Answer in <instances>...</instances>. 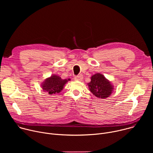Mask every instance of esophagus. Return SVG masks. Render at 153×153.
<instances>
[{"mask_svg": "<svg viewBox=\"0 0 153 153\" xmlns=\"http://www.w3.org/2000/svg\"><path fill=\"white\" fill-rule=\"evenodd\" d=\"M82 79H83V76H82V75H81V74L76 76L74 77V79H75L76 80H81Z\"/></svg>", "mask_w": 153, "mask_h": 153, "instance_id": "esophagus-1", "label": "esophagus"}]
</instances>
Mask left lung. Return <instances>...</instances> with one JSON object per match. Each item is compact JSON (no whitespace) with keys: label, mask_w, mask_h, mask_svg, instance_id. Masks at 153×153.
I'll use <instances>...</instances> for the list:
<instances>
[{"label":"left lung","mask_w":153,"mask_h":153,"mask_svg":"<svg viewBox=\"0 0 153 153\" xmlns=\"http://www.w3.org/2000/svg\"><path fill=\"white\" fill-rule=\"evenodd\" d=\"M91 80L88 83L90 90L97 97L105 99L111 94L113 90V86L104 76L97 73L93 75Z\"/></svg>","instance_id":"left-lung-1"}]
</instances>
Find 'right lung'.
<instances>
[{
  "label": "right lung",
  "mask_w": 153,
  "mask_h": 153,
  "mask_svg": "<svg viewBox=\"0 0 153 153\" xmlns=\"http://www.w3.org/2000/svg\"><path fill=\"white\" fill-rule=\"evenodd\" d=\"M67 79H62L58 76L53 75L47 79L42 83L43 90L49 94L59 93L63 88L64 85L67 82Z\"/></svg>",
  "instance_id": "right-lung-1"
}]
</instances>
